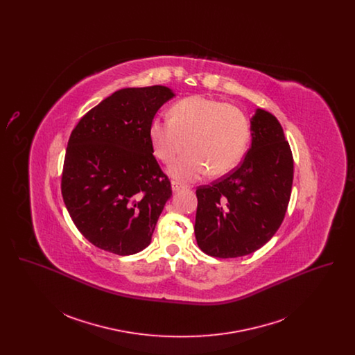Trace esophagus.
I'll use <instances>...</instances> for the list:
<instances>
[{
	"label": "esophagus",
	"instance_id": "1",
	"mask_svg": "<svg viewBox=\"0 0 355 355\" xmlns=\"http://www.w3.org/2000/svg\"><path fill=\"white\" fill-rule=\"evenodd\" d=\"M185 189V186L181 185V184H178V182H171V190L175 193V191H180V190H184Z\"/></svg>",
	"mask_w": 355,
	"mask_h": 355
}]
</instances>
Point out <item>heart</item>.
<instances>
[{
	"label": "heart",
	"mask_w": 355,
	"mask_h": 355,
	"mask_svg": "<svg viewBox=\"0 0 355 355\" xmlns=\"http://www.w3.org/2000/svg\"><path fill=\"white\" fill-rule=\"evenodd\" d=\"M173 117H157L150 125L155 155L171 162L189 145L169 174L178 181H196L210 170L222 175L236 168L246 152L250 128L234 106L203 96L187 97L171 109Z\"/></svg>",
	"instance_id": "obj_1"
}]
</instances>
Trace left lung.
Listing matches in <instances>:
<instances>
[{
    "instance_id": "left-lung-1",
    "label": "left lung",
    "mask_w": 355,
    "mask_h": 355,
    "mask_svg": "<svg viewBox=\"0 0 355 355\" xmlns=\"http://www.w3.org/2000/svg\"><path fill=\"white\" fill-rule=\"evenodd\" d=\"M250 133L241 166L196 191V239L211 257L253 253L270 241L286 214L294 164L284 129L271 113L255 109Z\"/></svg>"
}]
</instances>
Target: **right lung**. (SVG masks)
Instances as JSON below:
<instances>
[{
  "label": "right lung",
  "mask_w": 355,
  "mask_h": 355,
  "mask_svg": "<svg viewBox=\"0 0 355 355\" xmlns=\"http://www.w3.org/2000/svg\"><path fill=\"white\" fill-rule=\"evenodd\" d=\"M175 97L166 86L128 87L86 113L69 138L61 191L80 233L109 253L148 248L171 186L153 155L150 125Z\"/></svg>",
  "instance_id": "obj_1"
}]
</instances>
